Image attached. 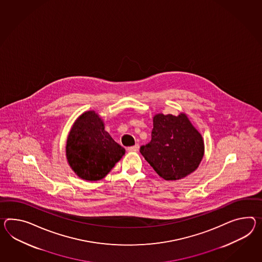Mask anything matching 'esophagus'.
<instances>
[{
  "label": "esophagus",
  "instance_id": "1",
  "mask_svg": "<svg viewBox=\"0 0 262 262\" xmlns=\"http://www.w3.org/2000/svg\"><path fill=\"white\" fill-rule=\"evenodd\" d=\"M128 151H138L139 150V145L136 144V145H134L133 147H128Z\"/></svg>",
  "mask_w": 262,
  "mask_h": 262
}]
</instances>
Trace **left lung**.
<instances>
[{
	"label": "left lung",
	"mask_w": 262,
	"mask_h": 262,
	"mask_svg": "<svg viewBox=\"0 0 262 262\" xmlns=\"http://www.w3.org/2000/svg\"><path fill=\"white\" fill-rule=\"evenodd\" d=\"M140 152L160 177L175 181L197 169L204 157V140L185 114H158L154 117L151 141Z\"/></svg>",
	"instance_id": "8db88e82"
}]
</instances>
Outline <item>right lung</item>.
I'll return each instance as SVG.
<instances>
[{
  "label": "right lung",
  "instance_id": "1",
  "mask_svg": "<svg viewBox=\"0 0 262 262\" xmlns=\"http://www.w3.org/2000/svg\"><path fill=\"white\" fill-rule=\"evenodd\" d=\"M124 154L125 148L105 130L96 112H85L74 123L67 138L66 157L79 178L101 180Z\"/></svg>",
  "mask_w": 262,
  "mask_h": 262
}]
</instances>
